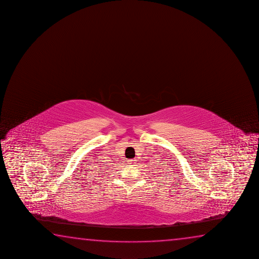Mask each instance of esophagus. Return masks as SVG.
<instances>
[{
  "label": "esophagus",
  "mask_w": 259,
  "mask_h": 259,
  "mask_svg": "<svg viewBox=\"0 0 259 259\" xmlns=\"http://www.w3.org/2000/svg\"><path fill=\"white\" fill-rule=\"evenodd\" d=\"M128 164L130 165H135L136 160L135 159H130V160H128Z\"/></svg>",
  "instance_id": "34e87169"
}]
</instances>
